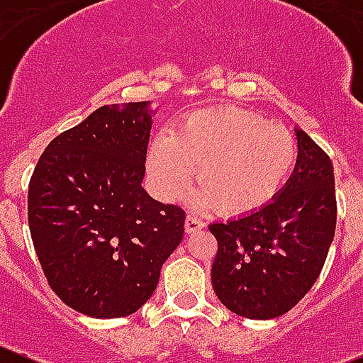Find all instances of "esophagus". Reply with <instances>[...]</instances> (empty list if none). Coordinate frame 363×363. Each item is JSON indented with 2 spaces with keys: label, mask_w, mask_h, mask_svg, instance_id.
<instances>
[{
  "label": "esophagus",
  "mask_w": 363,
  "mask_h": 363,
  "mask_svg": "<svg viewBox=\"0 0 363 363\" xmlns=\"http://www.w3.org/2000/svg\"><path fill=\"white\" fill-rule=\"evenodd\" d=\"M186 233H194V231L197 230H202L204 228V222L201 220V218H197L195 215H188L186 217Z\"/></svg>",
  "instance_id": "obj_1"
}]
</instances>
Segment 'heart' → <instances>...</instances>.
Here are the masks:
<instances>
[{"mask_svg": "<svg viewBox=\"0 0 363 363\" xmlns=\"http://www.w3.org/2000/svg\"><path fill=\"white\" fill-rule=\"evenodd\" d=\"M296 161V143L286 128L238 108L189 113L172 135L150 143L148 174L159 197L174 201L191 182L199 210L222 206L228 213L260 210L279 194Z\"/></svg>", "mask_w": 363, "mask_h": 363, "instance_id": "b5f03b06", "label": "heart"}]
</instances>
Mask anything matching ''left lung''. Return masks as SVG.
Masks as SVG:
<instances>
[{
	"label": "left lung",
	"instance_id": "1",
	"mask_svg": "<svg viewBox=\"0 0 363 363\" xmlns=\"http://www.w3.org/2000/svg\"><path fill=\"white\" fill-rule=\"evenodd\" d=\"M291 177L260 210L213 222L218 250L211 284L230 311L251 320L284 315L306 296L328 259L336 228L335 174L328 153L295 130Z\"/></svg>",
	"mask_w": 363,
	"mask_h": 363
}]
</instances>
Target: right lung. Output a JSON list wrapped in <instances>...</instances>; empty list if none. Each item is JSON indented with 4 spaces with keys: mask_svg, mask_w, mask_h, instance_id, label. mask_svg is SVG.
<instances>
[{
    "mask_svg": "<svg viewBox=\"0 0 363 363\" xmlns=\"http://www.w3.org/2000/svg\"><path fill=\"white\" fill-rule=\"evenodd\" d=\"M148 106L97 108L47 146L28 184V226L48 286L94 318L145 306L184 235V210L141 186Z\"/></svg>",
    "mask_w": 363,
    "mask_h": 363,
    "instance_id": "1",
    "label": "right lung"
}]
</instances>
